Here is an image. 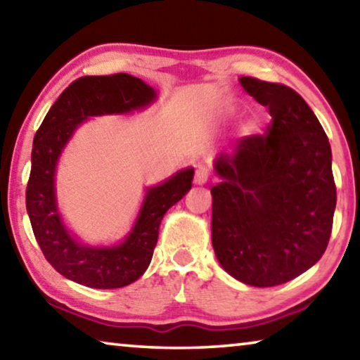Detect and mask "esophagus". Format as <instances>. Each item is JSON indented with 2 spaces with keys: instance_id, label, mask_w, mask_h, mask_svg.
I'll return each instance as SVG.
<instances>
[{
  "instance_id": "obj_1",
  "label": "esophagus",
  "mask_w": 360,
  "mask_h": 360,
  "mask_svg": "<svg viewBox=\"0 0 360 360\" xmlns=\"http://www.w3.org/2000/svg\"><path fill=\"white\" fill-rule=\"evenodd\" d=\"M210 179V169L206 167H198L197 169H195V174H193V182L197 186H203L208 182Z\"/></svg>"
}]
</instances>
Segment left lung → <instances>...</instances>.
Listing matches in <instances>:
<instances>
[{
  "label": "left lung",
  "instance_id": "left-lung-1",
  "mask_svg": "<svg viewBox=\"0 0 360 360\" xmlns=\"http://www.w3.org/2000/svg\"><path fill=\"white\" fill-rule=\"evenodd\" d=\"M268 108L264 135L241 138L214 169L212 248L238 281L271 288L311 268L332 233L337 187L332 150L311 108L288 85L240 77Z\"/></svg>",
  "mask_w": 360,
  "mask_h": 360
}]
</instances>
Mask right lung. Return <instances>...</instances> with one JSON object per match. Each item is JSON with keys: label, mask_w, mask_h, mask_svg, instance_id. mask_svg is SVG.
I'll list each match as a JSON object with an SVG mask.
<instances>
[{"label": "right lung", "mask_w": 360, "mask_h": 360, "mask_svg": "<svg viewBox=\"0 0 360 360\" xmlns=\"http://www.w3.org/2000/svg\"><path fill=\"white\" fill-rule=\"evenodd\" d=\"M154 100V89L127 72L84 76L63 90L36 131L27 211L44 257L71 281L94 289H117L136 281L150 264L163 216L191 191L193 168L181 169L162 184L148 188L129 236L111 248L81 245L60 217L53 179L56 167L77 127L90 115L125 114Z\"/></svg>", "instance_id": "add662e5"}]
</instances>
